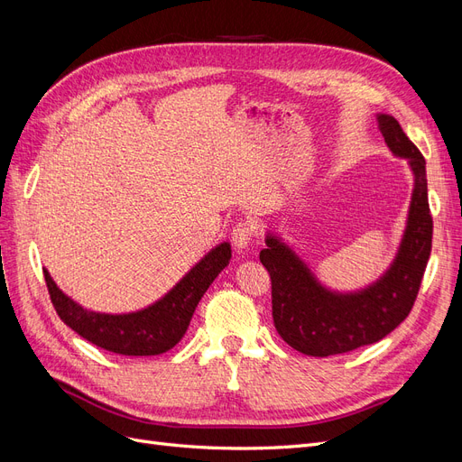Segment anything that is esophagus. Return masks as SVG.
<instances>
[{
  "label": "esophagus",
  "mask_w": 462,
  "mask_h": 462,
  "mask_svg": "<svg viewBox=\"0 0 462 462\" xmlns=\"http://www.w3.org/2000/svg\"><path fill=\"white\" fill-rule=\"evenodd\" d=\"M253 237H255V226H253L249 220H240L232 228V244L237 249H245L251 244Z\"/></svg>",
  "instance_id": "1"
}]
</instances>
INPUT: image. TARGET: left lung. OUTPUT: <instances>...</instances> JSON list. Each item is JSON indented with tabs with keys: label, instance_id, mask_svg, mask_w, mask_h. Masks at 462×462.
I'll return each mask as SVG.
<instances>
[{
	"label": "left lung",
	"instance_id": "obj_1",
	"mask_svg": "<svg viewBox=\"0 0 462 462\" xmlns=\"http://www.w3.org/2000/svg\"><path fill=\"white\" fill-rule=\"evenodd\" d=\"M390 150L409 161L414 174L407 230L399 253L374 284L336 293L320 286L309 266L278 237L266 236L261 263L273 282V319L288 346L310 356H330L376 344L403 322L419 295L431 251L426 161L393 116L378 115Z\"/></svg>",
	"mask_w": 462,
	"mask_h": 462
}]
</instances>
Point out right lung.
<instances>
[{
    "instance_id": "obj_1",
    "label": "right lung",
    "mask_w": 462,
    "mask_h": 462,
    "mask_svg": "<svg viewBox=\"0 0 462 462\" xmlns=\"http://www.w3.org/2000/svg\"><path fill=\"white\" fill-rule=\"evenodd\" d=\"M230 257V244L217 245L162 300L128 315L88 310L59 290L48 271L43 276L57 315L69 328L111 353L150 356L172 349L184 337L193 310Z\"/></svg>"
}]
</instances>
